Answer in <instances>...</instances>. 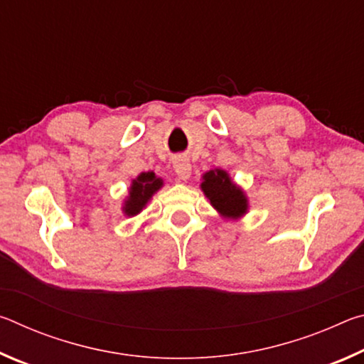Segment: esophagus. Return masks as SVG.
<instances>
[{
    "label": "esophagus",
    "mask_w": 364,
    "mask_h": 364,
    "mask_svg": "<svg viewBox=\"0 0 364 364\" xmlns=\"http://www.w3.org/2000/svg\"><path fill=\"white\" fill-rule=\"evenodd\" d=\"M173 167H175V173L178 175V178H180V180H183V181L189 180V176H191V164H189V160L186 157H181V156L176 157L173 160Z\"/></svg>",
    "instance_id": "obj_1"
}]
</instances>
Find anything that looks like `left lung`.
<instances>
[{"instance_id":"8db88e82","label":"left lung","mask_w":364,"mask_h":364,"mask_svg":"<svg viewBox=\"0 0 364 364\" xmlns=\"http://www.w3.org/2000/svg\"><path fill=\"white\" fill-rule=\"evenodd\" d=\"M200 189L221 217L237 220L247 213L249 200L225 170L215 168L202 176Z\"/></svg>"}]
</instances>
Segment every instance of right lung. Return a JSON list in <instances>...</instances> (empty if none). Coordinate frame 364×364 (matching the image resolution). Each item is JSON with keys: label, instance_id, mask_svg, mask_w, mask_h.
<instances>
[{"label": "right lung", "instance_id": "obj_1", "mask_svg": "<svg viewBox=\"0 0 364 364\" xmlns=\"http://www.w3.org/2000/svg\"><path fill=\"white\" fill-rule=\"evenodd\" d=\"M162 186V178H157L154 171H144V173H141L136 180L132 181L125 204H123V213L127 217L138 215L146 207L147 202L151 200V197Z\"/></svg>", "mask_w": 364, "mask_h": 364}]
</instances>
